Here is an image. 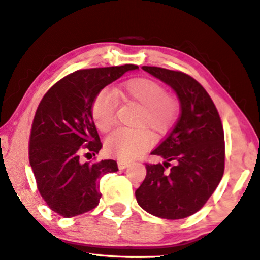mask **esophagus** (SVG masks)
I'll return each instance as SVG.
<instances>
[{"label": "esophagus", "instance_id": "esophagus-1", "mask_svg": "<svg viewBox=\"0 0 260 260\" xmlns=\"http://www.w3.org/2000/svg\"><path fill=\"white\" fill-rule=\"evenodd\" d=\"M117 166H119V169H126L127 167H128V163L127 162H122V160H119V162H117Z\"/></svg>", "mask_w": 260, "mask_h": 260}]
</instances>
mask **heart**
<instances>
[{
    "instance_id": "b5f03b06",
    "label": "heart",
    "mask_w": 260,
    "mask_h": 260,
    "mask_svg": "<svg viewBox=\"0 0 260 260\" xmlns=\"http://www.w3.org/2000/svg\"><path fill=\"white\" fill-rule=\"evenodd\" d=\"M140 107L134 127L138 129H121L106 140V150L110 156L122 160L137 159L152 146L153 136H163L176 122L180 102L167 93L166 87L149 78H134L124 81L113 91L104 88L94 97L91 113L93 122L102 133H109L116 126L117 98ZM147 129L145 130V128Z\"/></svg>"
}]
</instances>
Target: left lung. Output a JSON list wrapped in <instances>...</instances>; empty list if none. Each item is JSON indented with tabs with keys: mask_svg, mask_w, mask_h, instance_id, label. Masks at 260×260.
<instances>
[{
	"mask_svg": "<svg viewBox=\"0 0 260 260\" xmlns=\"http://www.w3.org/2000/svg\"><path fill=\"white\" fill-rule=\"evenodd\" d=\"M143 70L175 91L181 114L146 164L136 198L140 208L167 219L193 215L217 188L224 173V132L215 104L196 79L179 71L143 66Z\"/></svg>",
	"mask_w": 260,
	"mask_h": 260,
	"instance_id": "obj_1",
	"label": "left lung"
}]
</instances>
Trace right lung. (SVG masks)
<instances>
[{
	"mask_svg": "<svg viewBox=\"0 0 260 260\" xmlns=\"http://www.w3.org/2000/svg\"><path fill=\"white\" fill-rule=\"evenodd\" d=\"M134 70L138 66L77 71L57 81L39 103L29 136V164L42 198L60 216L74 217L96 208L100 179L119 170L113 159H84L102 149L91 108L98 92Z\"/></svg>",
	"mask_w": 260,
	"mask_h": 260,
	"instance_id": "1",
	"label": "right lung"
}]
</instances>
